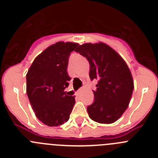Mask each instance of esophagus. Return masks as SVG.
I'll return each mask as SVG.
<instances>
[{
  "mask_svg": "<svg viewBox=\"0 0 158 158\" xmlns=\"http://www.w3.org/2000/svg\"><path fill=\"white\" fill-rule=\"evenodd\" d=\"M81 91V89H79V90H78V91H77V94H80Z\"/></svg>",
  "mask_w": 158,
  "mask_h": 158,
  "instance_id": "esophagus-1",
  "label": "esophagus"
}]
</instances>
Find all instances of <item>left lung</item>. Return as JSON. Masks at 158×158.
Returning a JSON list of instances; mask_svg holds the SVG:
<instances>
[{
  "mask_svg": "<svg viewBox=\"0 0 158 158\" xmlns=\"http://www.w3.org/2000/svg\"><path fill=\"white\" fill-rule=\"evenodd\" d=\"M76 52L90 65L89 77L97 80L94 102L89 105V117L100 123H112L126 111L134 90L131 71L112 48L103 43H85Z\"/></svg>",
  "mask_w": 158,
  "mask_h": 158,
  "instance_id": "obj_1",
  "label": "left lung"
}]
</instances>
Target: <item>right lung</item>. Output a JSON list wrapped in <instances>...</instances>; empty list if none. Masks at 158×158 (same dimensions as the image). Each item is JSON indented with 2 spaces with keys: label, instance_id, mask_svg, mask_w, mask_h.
Segmentation results:
<instances>
[{
  "label": "right lung",
  "instance_id": "right-lung-1",
  "mask_svg": "<svg viewBox=\"0 0 158 158\" xmlns=\"http://www.w3.org/2000/svg\"><path fill=\"white\" fill-rule=\"evenodd\" d=\"M77 43L58 42L36 57L27 73V94L35 115L50 127L67 122L75 104L65 89L70 81L67 73L69 54Z\"/></svg>",
  "mask_w": 158,
  "mask_h": 158
}]
</instances>
